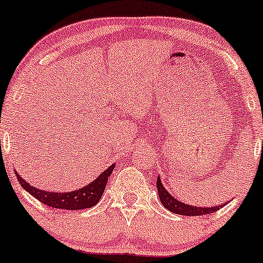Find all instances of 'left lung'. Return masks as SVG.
Instances as JSON below:
<instances>
[{
	"label": "left lung",
	"mask_w": 263,
	"mask_h": 263,
	"mask_svg": "<svg viewBox=\"0 0 263 263\" xmlns=\"http://www.w3.org/2000/svg\"><path fill=\"white\" fill-rule=\"evenodd\" d=\"M157 188H158V193H159V198L162 204L164 205L166 210H169L173 213L180 214V216H203V214H211L213 212H217L218 210H221L223 207L222 205H216V207H193V205L185 204V203L179 202L174 197H172L169 194V192H166L164 187H163L162 182H160V178L158 177L157 179Z\"/></svg>",
	"instance_id": "obj_1"
}]
</instances>
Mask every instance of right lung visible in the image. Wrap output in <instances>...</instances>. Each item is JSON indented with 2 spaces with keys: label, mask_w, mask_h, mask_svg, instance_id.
Returning <instances> with one entry per match:
<instances>
[{
  "label": "right lung",
  "mask_w": 263,
  "mask_h": 263,
  "mask_svg": "<svg viewBox=\"0 0 263 263\" xmlns=\"http://www.w3.org/2000/svg\"><path fill=\"white\" fill-rule=\"evenodd\" d=\"M114 164L110 165L106 171L99 176L94 182L87 184L86 187L79 189L74 192H65V193H56V192L41 191L32 185H30L26 180L22 179L16 172L18 183L22 185L25 191H27L32 197L40 200L44 204L50 205L52 208H59V210L66 211H78L85 210V208H91L100 200L104 193L106 183H108V177L114 171Z\"/></svg>",
  "instance_id": "obj_1"
}]
</instances>
